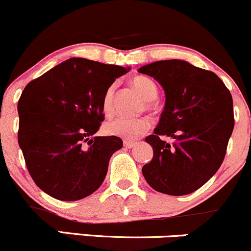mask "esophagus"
<instances>
[{
  "label": "esophagus",
  "mask_w": 251,
  "mask_h": 251,
  "mask_svg": "<svg viewBox=\"0 0 251 251\" xmlns=\"http://www.w3.org/2000/svg\"><path fill=\"white\" fill-rule=\"evenodd\" d=\"M123 145H125V147H126V149H131V147H134L136 145L135 141H130V140H125V143H123Z\"/></svg>",
  "instance_id": "obj_1"
}]
</instances>
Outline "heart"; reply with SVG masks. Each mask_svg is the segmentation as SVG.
I'll list each match as a JSON object with an SVG mask.
<instances>
[{"instance_id": "heart-1", "label": "heart", "mask_w": 251, "mask_h": 251, "mask_svg": "<svg viewBox=\"0 0 251 251\" xmlns=\"http://www.w3.org/2000/svg\"><path fill=\"white\" fill-rule=\"evenodd\" d=\"M131 87L138 92V94L145 100V107L147 110H153L154 99L158 94V88L152 79L144 76H136L131 78ZM113 95H115V86H110L102 97V111L105 116H110L113 111ZM150 121L147 118H125L116 117L107 121L104 126L105 133L108 135L120 136L123 139L139 138L150 129Z\"/></svg>"}]
</instances>
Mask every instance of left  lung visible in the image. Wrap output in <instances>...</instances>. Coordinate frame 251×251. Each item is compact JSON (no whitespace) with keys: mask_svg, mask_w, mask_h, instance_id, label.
Wrapping results in <instances>:
<instances>
[{"mask_svg":"<svg viewBox=\"0 0 251 251\" xmlns=\"http://www.w3.org/2000/svg\"><path fill=\"white\" fill-rule=\"evenodd\" d=\"M139 72L153 77L165 93L158 126L145 139L153 149V158L143 167L145 180L165 195L195 192L224 162L234 126L231 93L214 72L183 60L156 61Z\"/></svg>","mask_w":251,"mask_h":251,"instance_id":"1","label":"left lung"}]
</instances>
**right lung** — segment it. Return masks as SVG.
<instances>
[{"instance_id": "right-lung-1", "label": "right lung", "mask_w": 251, "mask_h": 251, "mask_svg": "<svg viewBox=\"0 0 251 251\" xmlns=\"http://www.w3.org/2000/svg\"><path fill=\"white\" fill-rule=\"evenodd\" d=\"M130 69L71 58L31 81L18 101V143L36 185L53 198L78 201L104 181L118 136H95L102 97Z\"/></svg>"}]
</instances>
